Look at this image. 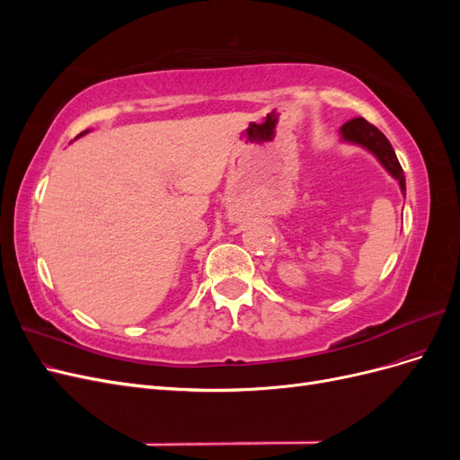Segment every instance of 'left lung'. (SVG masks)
<instances>
[{"mask_svg": "<svg viewBox=\"0 0 460 460\" xmlns=\"http://www.w3.org/2000/svg\"><path fill=\"white\" fill-rule=\"evenodd\" d=\"M341 137L345 142L367 147L372 155L382 163L384 169L397 180L402 196H405V174H402V169L397 161L395 151H394L392 144H389L387 137L378 128H376L374 124H370L363 117L351 119L349 122H345L341 127Z\"/></svg>", "mask_w": 460, "mask_h": 460, "instance_id": "1", "label": "left lung"}]
</instances>
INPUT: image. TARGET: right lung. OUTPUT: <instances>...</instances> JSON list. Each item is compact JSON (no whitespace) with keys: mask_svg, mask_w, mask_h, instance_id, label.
<instances>
[{"mask_svg":"<svg viewBox=\"0 0 460 460\" xmlns=\"http://www.w3.org/2000/svg\"><path fill=\"white\" fill-rule=\"evenodd\" d=\"M86 132H88V130H84V132H82V134H80V136H84V134H86Z\"/></svg>","mask_w":460,"mask_h":460,"instance_id":"add662e5","label":"right lung"}]
</instances>
